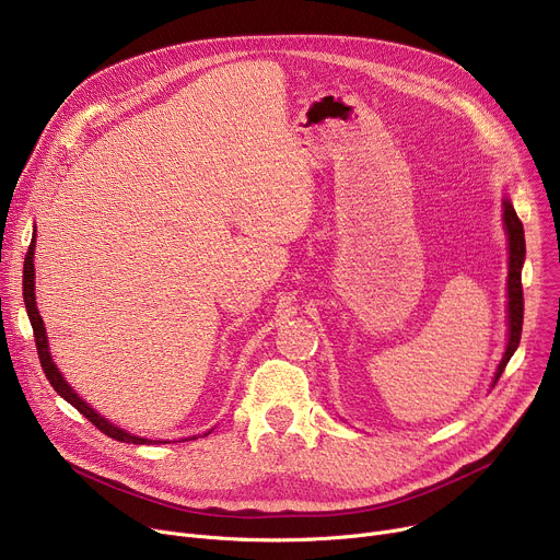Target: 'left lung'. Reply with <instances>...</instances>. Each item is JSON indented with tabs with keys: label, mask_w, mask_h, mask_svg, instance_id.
I'll use <instances>...</instances> for the list:
<instances>
[{
	"label": "left lung",
	"mask_w": 560,
	"mask_h": 560,
	"mask_svg": "<svg viewBox=\"0 0 560 560\" xmlns=\"http://www.w3.org/2000/svg\"><path fill=\"white\" fill-rule=\"evenodd\" d=\"M502 222H504V233H506V244H509V276H506V350L502 354V361L493 374V383H498L500 374L504 372L509 359L513 352L518 350L521 334H523V265H525V229L523 222L518 220V214L513 210V203L509 197L502 199Z\"/></svg>",
	"instance_id": "left-lung-1"
}]
</instances>
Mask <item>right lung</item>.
Returning <instances> with one entry per match:
<instances>
[{
    "label": "right lung",
    "mask_w": 560,
    "mask_h": 560,
    "mask_svg": "<svg viewBox=\"0 0 560 560\" xmlns=\"http://www.w3.org/2000/svg\"><path fill=\"white\" fill-rule=\"evenodd\" d=\"M33 255H35V231H33V240H31V244H28V253H26V260H24L22 293H24L26 314H28V320H31V327H33V334H35L37 357H39L42 370H45L49 383L54 385V390H56L65 401H69L80 415L88 417L98 430H103V433H105L107 438L118 440V442H127V444H161L159 440L137 438V435H132V433H127V430L114 425V423L107 421L101 412H96L88 401H82V399L78 397V393L65 381L62 372L58 370V365H56L54 359H51L49 340H47V327H45V320H42V316H39V312H37V303H35V267H33ZM208 433H210V430H208ZM208 433H206V435H208Z\"/></svg>",
    "instance_id": "add662e5"
}]
</instances>
